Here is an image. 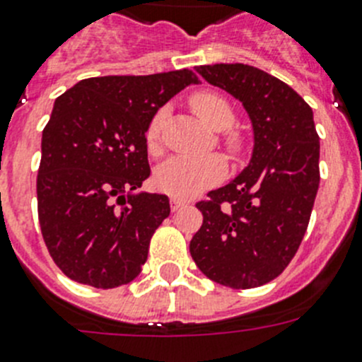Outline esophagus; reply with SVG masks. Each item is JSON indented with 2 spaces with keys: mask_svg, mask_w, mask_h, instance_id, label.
<instances>
[{
  "mask_svg": "<svg viewBox=\"0 0 362 362\" xmlns=\"http://www.w3.org/2000/svg\"><path fill=\"white\" fill-rule=\"evenodd\" d=\"M185 201H181V199H170V209H172V212H177V210H181L185 206Z\"/></svg>",
  "mask_w": 362,
  "mask_h": 362,
  "instance_id": "1",
  "label": "esophagus"
}]
</instances>
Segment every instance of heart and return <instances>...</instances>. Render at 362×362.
Wrapping results in <instances>:
<instances>
[{"label": "heart", "mask_w": 362, "mask_h": 362, "mask_svg": "<svg viewBox=\"0 0 362 362\" xmlns=\"http://www.w3.org/2000/svg\"><path fill=\"white\" fill-rule=\"evenodd\" d=\"M190 105L197 116L214 130H226L232 127L235 114L232 105L223 95L216 92H199L190 99ZM165 108L156 112L146 127V146L152 153L159 152V134H161ZM230 150H238L239 141L230 136L226 139ZM225 163L223 159L209 153V156H174L163 161L156 168L153 181L161 192L177 199H188L201 194L206 188L214 187L225 177Z\"/></svg>", "instance_id": "1"}]
</instances>
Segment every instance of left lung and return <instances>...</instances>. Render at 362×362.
I'll return each instance as SVG.
<instances>
[{
    "mask_svg": "<svg viewBox=\"0 0 362 362\" xmlns=\"http://www.w3.org/2000/svg\"><path fill=\"white\" fill-rule=\"evenodd\" d=\"M196 72L241 101L254 148L238 177L196 204L203 225L190 254L214 283L255 288L288 267L308 228L321 179L313 112L292 86L255 66L219 63Z\"/></svg>",
    "mask_w": 362,
    "mask_h": 362,
    "instance_id": "obj_1",
    "label": "left lung"
}]
</instances>
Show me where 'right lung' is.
Wrapping results in <instances>:
<instances>
[{
  "label": "right lung",
  "mask_w": 362,
  "mask_h": 362,
  "mask_svg": "<svg viewBox=\"0 0 362 362\" xmlns=\"http://www.w3.org/2000/svg\"><path fill=\"white\" fill-rule=\"evenodd\" d=\"M192 70L81 79L56 99L41 137L37 216L54 263L72 281L117 288L136 279L170 214L150 175L146 127Z\"/></svg>",
  "instance_id": "add662e5"
}]
</instances>
